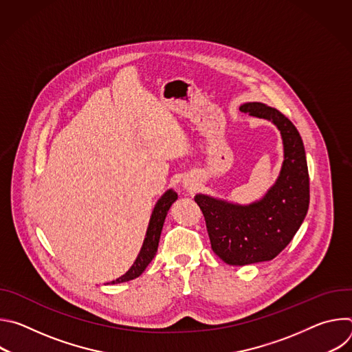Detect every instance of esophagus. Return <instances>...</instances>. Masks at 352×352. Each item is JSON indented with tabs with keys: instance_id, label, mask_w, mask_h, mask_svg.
I'll use <instances>...</instances> for the list:
<instances>
[{
	"instance_id": "esophagus-1",
	"label": "esophagus",
	"mask_w": 352,
	"mask_h": 352,
	"mask_svg": "<svg viewBox=\"0 0 352 352\" xmlns=\"http://www.w3.org/2000/svg\"><path fill=\"white\" fill-rule=\"evenodd\" d=\"M182 186H184V189H186V190H192V189L195 188L193 182H192L189 178H184V181H182Z\"/></svg>"
}]
</instances>
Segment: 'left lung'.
Masks as SVG:
<instances>
[{"label": "left lung", "mask_w": 352, "mask_h": 352, "mask_svg": "<svg viewBox=\"0 0 352 352\" xmlns=\"http://www.w3.org/2000/svg\"><path fill=\"white\" fill-rule=\"evenodd\" d=\"M239 110L270 121L283 140V163L274 184L254 202L196 193L213 252L227 265L243 266L274 259L291 242L309 208V175L304 142L294 124L265 103L249 102Z\"/></svg>", "instance_id": "1"}]
</instances>
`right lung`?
<instances>
[{
    "mask_svg": "<svg viewBox=\"0 0 352 352\" xmlns=\"http://www.w3.org/2000/svg\"><path fill=\"white\" fill-rule=\"evenodd\" d=\"M177 199H178V195L174 189H167L160 196V199L155 205L152 216H150L146 235H144L142 248L138 254V258L135 259L133 265L129 267V270L125 274H122L117 280L111 281L110 284H120V283L131 281V280L139 277L144 272V269L148 266V263L153 261V258L156 256V252H157V248H159V241H160L162 230L164 226V220L167 217V213H168L171 205L175 202Z\"/></svg>",
    "mask_w": 352,
    "mask_h": 352,
    "instance_id": "1",
    "label": "right lung"
}]
</instances>
